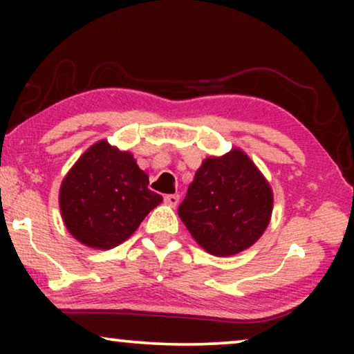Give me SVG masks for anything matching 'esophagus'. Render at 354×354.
Returning <instances> with one entry per match:
<instances>
[{
  "instance_id": "esophagus-1",
  "label": "esophagus",
  "mask_w": 354,
  "mask_h": 354,
  "mask_svg": "<svg viewBox=\"0 0 354 354\" xmlns=\"http://www.w3.org/2000/svg\"><path fill=\"white\" fill-rule=\"evenodd\" d=\"M178 200H180V196H178V195H166V196H164V203H166V205H169V206H172V207H176L178 205Z\"/></svg>"
}]
</instances>
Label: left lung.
<instances>
[{"instance_id":"obj_1","label":"left lung","mask_w":354,"mask_h":354,"mask_svg":"<svg viewBox=\"0 0 354 354\" xmlns=\"http://www.w3.org/2000/svg\"><path fill=\"white\" fill-rule=\"evenodd\" d=\"M272 190L240 149L207 158L195 174L178 216L198 243L214 256L250 248L272 214Z\"/></svg>"}]
</instances>
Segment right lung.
Masks as SVG:
<instances>
[{
    "label": "right lung",
    "mask_w": 354,
    "mask_h": 354,
    "mask_svg": "<svg viewBox=\"0 0 354 354\" xmlns=\"http://www.w3.org/2000/svg\"><path fill=\"white\" fill-rule=\"evenodd\" d=\"M148 183L132 154L104 140L95 143L61 185L59 206L67 230L91 248L120 245L162 201Z\"/></svg>",
    "instance_id": "1"
}]
</instances>
